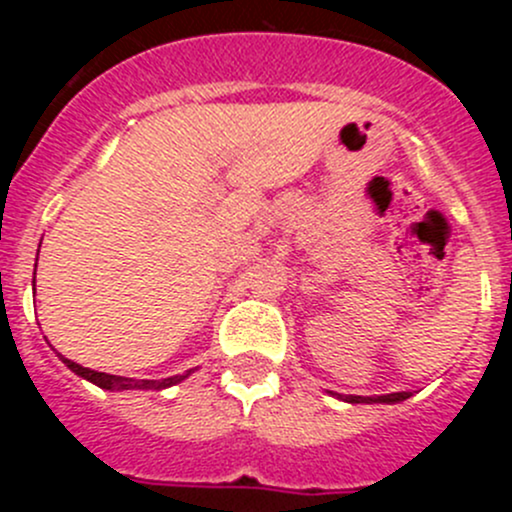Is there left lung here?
<instances>
[{
	"label": "left lung",
	"instance_id": "1",
	"mask_svg": "<svg viewBox=\"0 0 512 512\" xmlns=\"http://www.w3.org/2000/svg\"><path fill=\"white\" fill-rule=\"evenodd\" d=\"M332 394V391H329ZM337 399L347 401V404H401L411 396V391H396V394H384V396H354V394H332Z\"/></svg>",
	"mask_w": 512,
	"mask_h": 512
}]
</instances>
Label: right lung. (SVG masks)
Returning <instances> with one entry per match:
<instances>
[{
	"label": "right lung",
	"mask_w": 512,
	"mask_h": 512,
	"mask_svg": "<svg viewBox=\"0 0 512 512\" xmlns=\"http://www.w3.org/2000/svg\"><path fill=\"white\" fill-rule=\"evenodd\" d=\"M36 275V270H34ZM61 361H64L66 366H69L71 371H74L76 376H81V379L91 381V384H96L98 389H106V391H128V389H146V391H160V389H168V386H175L180 384V381L188 379L190 374H193V369L185 371V374H175V376H168V379H128V376H116V374H106V371H94V369H86V366L76 364V361L66 359V356H61L56 352Z\"/></svg>",
	"instance_id": "1"
}]
</instances>
